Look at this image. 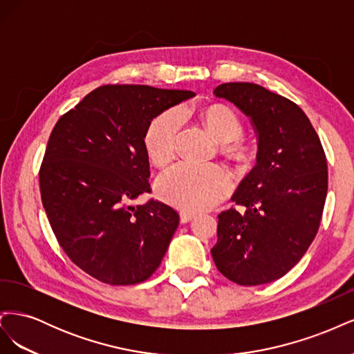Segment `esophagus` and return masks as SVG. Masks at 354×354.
Masks as SVG:
<instances>
[{
  "label": "esophagus",
  "mask_w": 354,
  "mask_h": 354,
  "mask_svg": "<svg viewBox=\"0 0 354 354\" xmlns=\"http://www.w3.org/2000/svg\"><path fill=\"white\" fill-rule=\"evenodd\" d=\"M194 217H195V212H190V211H181L180 212V221L181 223H187Z\"/></svg>",
  "instance_id": "34e87169"
}]
</instances>
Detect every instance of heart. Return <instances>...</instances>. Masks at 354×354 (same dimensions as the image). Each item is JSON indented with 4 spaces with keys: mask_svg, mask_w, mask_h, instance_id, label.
<instances>
[{
    "mask_svg": "<svg viewBox=\"0 0 354 354\" xmlns=\"http://www.w3.org/2000/svg\"><path fill=\"white\" fill-rule=\"evenodd\" d=\"M208 131L221 142V151L236 162L252 156V145L242 137L243 122L230 106L216 103L201 112ZM181 115L177 109L160 112L149 122L143 146L146 156L158 167L167 165L176 153ZM232 189L230 174L217 164L181 162L169 168L158 180V194L171 205L186 211L205 209L218 203Z\"/></svg>",
    "mask_w": 354,
    "mask_h": 354,
    "instance_id": "b5f03b06",
    "label": "heart"
}]
</instances>
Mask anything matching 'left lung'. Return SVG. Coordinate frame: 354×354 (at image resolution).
I'll list each match as a JSON object with an SVG mask.
<instances>
[{
  "label": "left lung",
  "mask_w": 354,
  "mask_h": 354,
  "mask_svg": "<svg viewBox=\"0 0 354 354\" xmlns=\"http://www.w3.org/2000/svg\"><path fill=\"white\" fill-rule=\"evenodd\" d=\"M248 115L259 134L257 164L234 192L239 208L218 214L211 254L229 281L261 285L301 260L322 220L328 165L320 138L298 104L252 82L214 90Z\"/></svg>",
  "instance_id": "8db88e82"
}]
</instances>
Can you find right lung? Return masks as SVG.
Returning <instances> with one entry per match:
<instances>
[{"label":"right lung","instance_id":"right-lung-1","mask_svg":"<svg viewBox=\"0 0 354 354\" xmlns=\"http://www.w3.org/2000/svg\"><path fill=\"white\" fill-rule=\"evenodd\" d=\"M189 90L108 84L59 118L39 168L42 207L62 250L108 285H136L162 261L178 226L151 192L143 136L152 118L194 97Z\"/></svg>","mask_w":354,"mask_h":354}]
</instances>
